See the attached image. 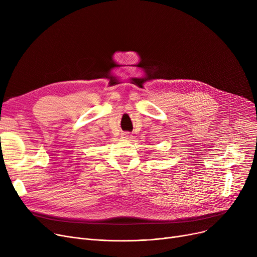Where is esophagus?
Masks as SVG:
<instances>
[{"instance_id": "esophagus-1", "label": "esophagus", "mask_w": 257, "mask_h": 257, "mask_svg": "<svg viewBox=\"0 0 257 257\" xmlns=\"http://www.w3.org/2000/svg\"><path fill=\"white\" fill-rule=\"evenodd\" d=\"M121 137H123L124 139H130V138H131V136H130V134H129L128 132H125V133L121 134Z\"/></svg>"}]
</instances>
